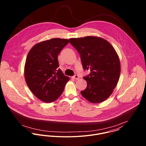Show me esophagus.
Masks as SVG:
<instances>
[{
    "label": "esophagus",
    "mask_w": 146,
    "mask_h": 146,
    "mask_svg": "<svg viewBox=\"0 0 146 146\" xmlns=\"http://www.w3.org/2000/svg\"><path fill=\"white\" fill-rule=\"evenodd\" d=\"M73 79H74L75 80H79V76H78V75H75V76H74L73 77Z\"/></svg>",
    "instance_id": "obj_1"
}]
</instances>
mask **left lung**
I'll use <instances>...</instances> for the list:
<instances>
[{
  "instance_id": "8db88e82",
  "label": "left lung",
  "mask_w": 146,
  "mask_h": 146,
  "mask_svg": "<svg viewBox=\"0 0 146 146\" xmlns=\"http://www.w3.org/2000/svg\"><path fill=\"white\" fill-rule=\"evenodd\" d=\"M70 42L79 53L84 69L90 71L84 78L87 86L82 95L93 104L104 102L113 93L120 78L117 52L109 42L98 36L71 38Z\"/></svg>"
}]
</instances>
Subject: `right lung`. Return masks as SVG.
<instances>
[{
	"label": "right lung",
	"mask_w": 146,
	"mask_h": 146,
	"mask_svg": "<svg viewBox=\"0 0 146 146\" xmlns=\"http://www.w3.org/2000/svg\"><path fill=\"white\" fill-rule=\"evenodd\" d=\"M69 40L53 38L40 42L30 50L25 64L26 83L32 93L46 103L55 101L70 80L58 68V56Z\"/></svg>",
	"instance_id": "obj_1"
}]
</instances>
